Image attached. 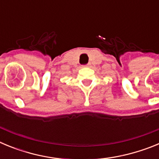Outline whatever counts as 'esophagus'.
I'll use <instances>...</instances> for the list:
<instances>
[{"instance_id":"obj_1","label":"esophagus","mask_w":159,"mask_h":159,"mask_svg":"<svg viewBox=\"0 0 159 159\" xmlns=\"http://www.w3.org/2000/svg\"><path fill=\"white\" fill-rule=\"evenodd\" d=\"M90 66V64H88V65H86V67H89Z\"/></svg>"}]
</instances>
